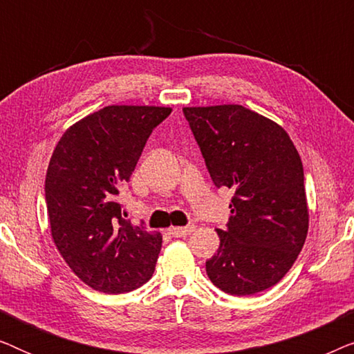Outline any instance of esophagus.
I'll use <instances>...</instances> for the list:
<instances>
[{
	"label": "esophagus",
	"mask_w": 354,
	"mask_h": 354,
	"mask_svg": "<svg viewBox=\"0 0 354 354\" xmlns=\"http://www.w3.org/2000/svg\"><path fill=\"white\" fill-rule=\"evenodd\" d=\"M193 230H195V225H187V227H171V229H169V235L176 236V239H180V236H187V235H190Z\"/></svg>",
	"instance_id": "34e87169"
}]
</instances>
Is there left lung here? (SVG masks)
Wrapping results in <instances>:
<instances>
[{"instance_id":"obj_1","label":"left lung","mask_w":354,"mask_h":354,"mask_svg":"<svg viewBox=\"0 0 354 354\" xmlns=\"http://www.w3.org/2000/svg\"><path fill=\"white\" fill-rule=\"evenodd\" d=\"M183 114L212 182L234 192L207 277L236 297L264 292L292 269L308 235L298 149L282 125L241 104L188 106Z\"/></svg>"}]
</instances>
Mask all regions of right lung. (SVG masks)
Masks as SVG:
<instances>
[{
  "mask_svg": "<svg viewBox=\"0 0 354 354\" xmlns=\"http://www.w3.org/2000/svg\"><path fill=\"white\" fill-rule=\"evenodd\" d=\"M171 111L106 106L72 124L53 151L45 180L53 241L72 272L96 292H132L154 272L162 235L124 221L114 198Z\"/></svg>",
  "mask_w": 354,
  "mask_h": 354,
  "instance_id": "obj_1",
  "label": "right lung"
}]
</instances>
